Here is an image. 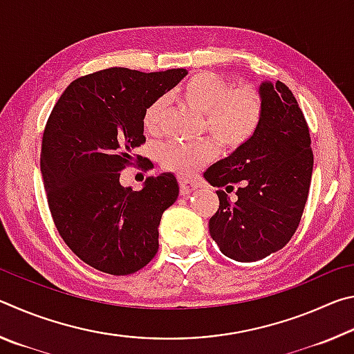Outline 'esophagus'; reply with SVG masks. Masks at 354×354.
Instances as JSON below:
<instances>
[{
    "label": "esophagus",
    "instance_id": "34e87169",
    "mask_svg": "<svg viewBox=\"0 0 354 354\" xmlns=\"http://www.w3.org/2000/svg\"><path fill=\"white\" fill-rule=\"evenodd\" d=\"M179 181V192H181V195H190L192 192H194L195 189H196V184L195 183H192L190 179H187V178H179L178 179Z\"/></svg>",
    "mask_w": 354,
    "mask_h": 354
}]
</instances>
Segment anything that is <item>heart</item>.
<instances>
[{
  "label": "heart",
  "mask_w": 354,
  "mask_h": 354,
  "mask_svg": "<svg viewBox=\"0 0 354 354\" xmlns=\"http://www.w3.org/2000/svg\"><path fill=\"white\" fill-rule=\"evenodd\" d=\"M175 97L190 109L205 115V124L215 142L225 149H236L256 134L262 122V95L251 84L231 87L212 71H196L175 91ZM167 112V100L158 98L143 112V128L158 134ZM159 162L179 176H192L212 162L215 148L209 142L184 143L170 140L159 148Z\"/></svg>",
  "instance_id": "heart-1"
}]
</instances>
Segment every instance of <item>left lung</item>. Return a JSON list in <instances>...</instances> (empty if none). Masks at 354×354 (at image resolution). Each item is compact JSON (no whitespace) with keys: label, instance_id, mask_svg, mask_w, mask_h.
<instances>
[{"label":"left lung","instance_id":"left-lung-1","mask_svg":"<svg viewBox=\"0 0 354 354\" xmlns=\"http://www.w3.org/2000/svg\"><path fill=\"white\" fill-rule=\"evenodd\" d=\"M259 92L263 115L256 134L205 171L209 184L228 193L239 184L236 202L217 190L220 206L209 220L221 253L239 262L286 247L301 220L314 167L306 118L289 87L266 81Z\"/></svg>","mask_w":354,"mask_h":354}]
</instances>
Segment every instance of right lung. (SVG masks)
<instances>
[{"label": "right lung", "instance_id": "1", "mask_svg": "<svg viewBox=\"0 0 354 354\" xmlns=\"http://www.w3.org/2000/svg\"><path fill=\"white\" fill-rule=\"evenodd\" d=\"M187 75L112 67L77 77L53 107L40 170L59 234L88 266L131 274L158 253L159 223L176 201L171 173L149 176L142 190L120 184V171L142 156L143 112Z\"/></svg>", "mask_w": 354, "mask_h": 354}]
</instances>
